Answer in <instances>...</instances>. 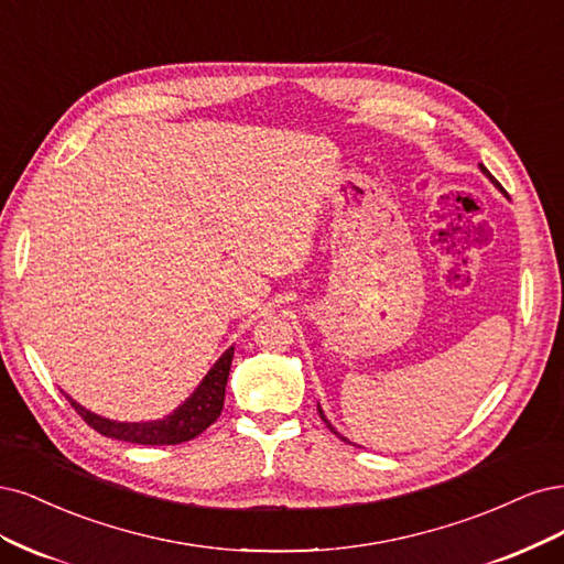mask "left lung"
Segmentation results:
<instances>
[{"label":"left lung","mask_w":564,"mask_h":564,"mask_svg":"<svg viewBox=\"0 0 564 564\" xmlns=\"http://www.w3.org/2000/svg\"><path fill=\"white\" fill-rule=\"evenodd\" d=\"M480 171H482V175H485V177H487V180H489V183H492V185H495V187H497V189H499V192H503V187H501V185H499V183H497V180H495V177H492V173H489V171H487V169H485V166H482V163H480ZM318 414H321V420H323V424H325V426H328V429H330V431H333V433H335V435H337V438H341V441H344V443H349V445H354V443H351V441H349V438H344V435H341V433H339V431H337V429H335V426H333V424H330V420H328V416H325V412H323V410H321V405H318Z\"/></svg>","instance_id":"1"}]
</instances>
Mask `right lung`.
I'll list each match as a JSON object with an SVG mask.
<instances>
[{
	"label": "right lung",
	"instance_id": "right-lung-1",
	"mask_svg": "<svg viewBox=\"0 0 564 564\" xmlns=\"http://www.w3.org/2000/svg\"><path fill=\"white\" fill-rule=\"evenodd\" d=\"M234 347H229L220 358L215 360V366L206 372V377L198 381V387L189 393L183 405H177L171 414L161 416V420L150 422H117L107 420L96 412L86 410L79 405L75 398H69L65 391V398L79 412L82 420L94 426L100 435L115 441L126 443H138V445H177L196 438L198 433H204L217 416L223 412L225 405V387L231 368Z\"/></svg>",
	"mask_w": 564,
	"mask_h": 564
}]
</instances>
